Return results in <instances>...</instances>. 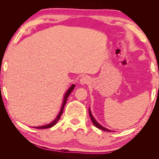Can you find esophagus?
Wrapping results in <instances>:
<instances>
[{
  "label": "esophagus",
  "instance_id": "obj_1",
  "mask_svg": "<svg viewBox=\"0 0 159 159\" xmlns=\"http://www.w3.org/2000/svg\"><path fill=\"white\" fill-rule=\"evenodd\" d=\"M89 83V79L86 76H83L80 79V83L82 85H86Z\"/></svg>",
  "mask_w": 159,
  "mask_h": 159
}]
</instances>
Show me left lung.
Instances as JSON below:
<instances>
[{"label":"left lung","mask_w":159,"mask_h":159,"mask_svg":"<svg viewBox=\"0 0 159 159\" xmlns=\"http://www.w3.org/2000/svg\"><path fill=\"white\" fill-rule=\"evenodd\" d=\"M89 116H90V117H91V120H92V122H93V124H94V126H96L98 128H100V129H101V130H104V131H107V132H111V130H108V129H107L106 128H104V127H103V126H101L100 124H99L96 121V120L94 119L93 118V116L92 115V113H91V111H90V109H89Z\"/></svg>","instance_id":"8db88e82"}]
</instances>
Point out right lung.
I'll return each mask as SVG.
<instances>
[{"label": "right lung", "instance_id": "1", "mask_svg": "<svg viewBox=\"0 0 159 159\" xmlns=\"http://www.w3.org/2000/svg\"><path fill=\"white\" fill-rule=\"evenodd\" d=\"M75 87V85H72V86H71L69 89L67 90V92L65 94V96H64V99H63V104H62V107H61V111L59 113L58 116H57V117L55 118V120H54L51 123H50L48 124H46V125H44V126H38V127H33V128H38V129H45V128H51L53 126H55V125L57 124V121H59V118L61 117V116L62 115V113H63V108L64 107H65V104H66V101H67V98H68V96H70V94L71 93V92H72V90L74 89V87Z\"/></svg>", "mask_w": 159, "mask_h": 159}]
</instances>
